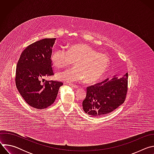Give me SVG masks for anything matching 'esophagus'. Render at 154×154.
<instances>
[{
  "label": "esophagus",
  "mask_w": 154,
  "mask_h": 154,
  "mask_svg": "<svg viewBox=\"0 0 154 154\" xmlns=\"http://www.w3.org/2000/svg\"><path fill=\"white\" fill-rule=\"evenodd\" d=\"M71 86H72V88H75V89H76V88H79V86H77V85H69Z\"/></svg>",
  "instance_id": "34e87169"
}]
</instances>
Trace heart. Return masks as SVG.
I'll use <instances>...</instances> for the list:
<instances>
[{"label": "heart", "mask_w": 154, "mask_h": 154, "mask_svg": "<svg viewBox=\"0 0 154 154\" xmlns=\"http://www.w3.org/2000/svg\"><path fill=\"white\" fill-rule=\"evenodd\" d=\"M51 60L57 68L66 67L75 61V67L56 74L58 80L66 83H75L83 80L87 83H96L103 76L109 66L107 55L97 53L85 44L71 45L68 51L58 49L52 53Z\"/></svg>", "instance_id": "obj_1"}]
</instances>
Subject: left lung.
<instances>
[{
  "instance_id": "obj_1",
  "label": "left lung",
  "mask_w": 154,
  "mask_h": 154,
  "mask_svg": "<svg viewBox=\"0 0 154 154\" xmlns=\"http://www.w3.org/2000/svg\"><path fill=\"white\" fill-rule=\"evenodd\" d=\"M128 73L122 77L114 75L101 83L87 88L85 99L82 102L83 111L94 117L111 113L125 99L127 91Z\"/></svg>"
}]
</instances>
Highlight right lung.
Here are the masks:
<instances>
[{
	"label": "right lung",
	"instance_id": "right-lung-1",
	"mask_svg": "<svg viewBox=\"0 0 154 154\" xmlns=\"http://www.w3.org/2000/svg\"><path fill=\"white\" fill-rule=\"evenodd\" d=\"M56 38L33 42L22 52L16 71V85L21 96L31 106L46 108L55 100L63 83L41 80L54 74L51 55Z\"/></svg>",
	"mask_w": 154,
	"mask_h": 154
}]
</instances>
